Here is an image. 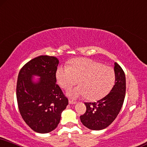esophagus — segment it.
I'll list each match as a JSON object with an SVG mask.
<instances>
[{"label": "esophagus", "mask_w": 147, "mask_h": 147, "mask_svg": "<svg viewBox=\"0 0 147 147\" xmlns=\"http://www.w3.org/2000/svg\"><path fill=\"white\" fill-rule=\"evenodd\" d=\"M69 103L71 104V105H75V104H76V102L74 101V100H69Z\"/></svg>", "instance_id": "esophagus-1"}]
</instances>
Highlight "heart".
<instances>
[{
  "mask_svg": "<svg viewBox=\"0 0 147 147\" xmlns=\"http://www.w3.org/2000/svg\"><path fill=\"white\" fill-rule=\"evenodd\" d=\"M68 65H61L56 71L57 80L63 88H69L79 81L80 85L67 90L68 96L76 99L87 96L90 100H98L108 94L115 80L111 67L103 65L90 59L79 58Z\"/></svg>",
  "mask_w": 147,
  "mask_h": 147,
  "instance_id": "heart-1",
  "label": "heart"
}]
</instances>
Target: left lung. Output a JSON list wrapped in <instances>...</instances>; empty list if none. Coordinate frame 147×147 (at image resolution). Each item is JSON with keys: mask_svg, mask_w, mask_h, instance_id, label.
Here are the masks:
<instances>
[{"mask_svg": "<svg viewBox=\"0 0 147 147\" xmlns=\"http://www.w3.org/2000/svg\"><path fill=\"white\" fill-rule=\"evenodd\" d=\"M115 84L109 94L95 102H85L86 111L80 116L82 124L92 130L108 127L119 114L125 94V76L119 65L115 63Z\"/></svg>", "mask_w": 147, "mask_h": 147, "instance_id": "8db88e82", "label": "left lung"}]
</instances>
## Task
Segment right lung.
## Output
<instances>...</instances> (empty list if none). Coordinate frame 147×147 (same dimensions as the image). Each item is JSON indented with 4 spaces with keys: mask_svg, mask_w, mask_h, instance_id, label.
Masks as SVG:
<instances>
[{
    "mask_svg": "<svg viewBox=\"0 0 147 147\" xmlns=\"http://www.w3.org/2000/svg\"><path fill=\"white\" fill-rule=\"evenodd\" d=\"M57 57L41 55L21 69L17 82L19 110L25 122L34 131L45 134L57 127L68 99L57 84ZM33 76L40 77L35 82Z\"/></svg>",
    "mask_w": 147,
    "mask_h": 147,
    "instance_id": "add662e5",
    "label": "right lung"
}]
</instances>
